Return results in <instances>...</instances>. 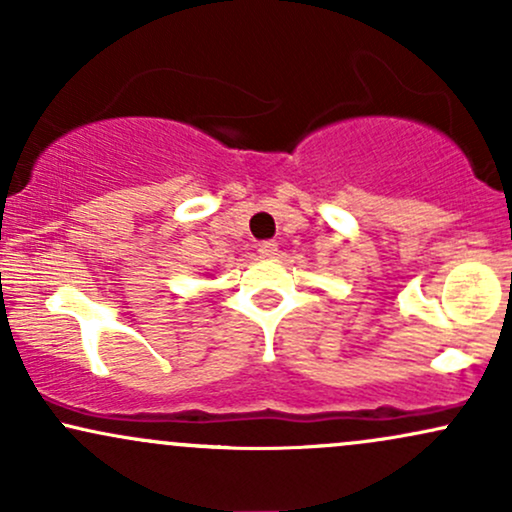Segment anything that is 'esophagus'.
Instances as JSON below:
<instances>
[{
  "label": "esophagus",
  "instance_id": "34e87169",
  "mask_svg": "<svg viewBox=\"0 0 512 512\" xmlns=\"http://www.w3.org/2000/svg\"><path fill=\"white\" fill-rule=\"evenodd\" d=\"M257 252H260V257H264V260H272V257H276V252H279V245L274 240H264V243L257 245Z\"/></svg>",
  "mask_w": 512,
  "mask_h": 512
}]
</instances>
